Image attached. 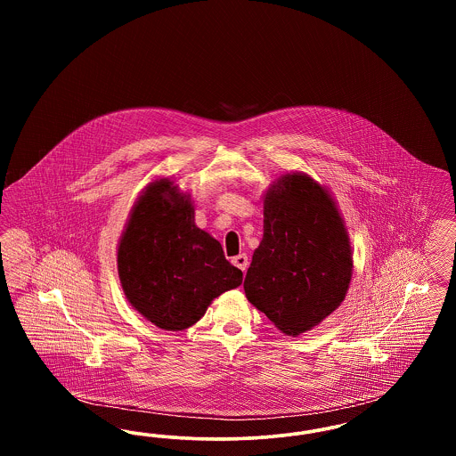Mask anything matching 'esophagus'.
I'll list each match as a JSON object with an SVG mask.
<instances>
[{"instance_id":"34e87169","label":"esophagus","mask_w":456,"mask_h":456,"mask_svg":"<svg viewBox=\"0 0 456 456\" xmlns=\"http://www.w3.org/2000/svg\"><path fill=\"white\" fill-rule=\"evenodd\" d=\"M232 263L238 266V268H240L242 272H246V268H248V265H249V260H248V255H238V256H234L232 258Z\"/></svg>"}]
</instances>
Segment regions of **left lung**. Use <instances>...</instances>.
Listing matches in <instances>:
<instances>
[{"mask_svg": "<svg viewBox=\"0 0 456 456\" xmlns=\"http://www.w3.org/2000/svg\"><path fill=\"white\" fill-rule=\"evenodd\" d=\"M263 208V239L244 292L273 325L296 337L322 323L347 294V231L330 195L301 174L283 175Z\"/></svg>", "mask_w": 456, "mask_h": 456, "instance_id": "obj_1", "label": "left lung"}]
</instances>
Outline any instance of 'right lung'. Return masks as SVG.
<instances>
[{
    "label": "right lung",
    "instance_id": "1",
    "mask_svg": "<svg viewBox=\"0 0 456 456\" xmlns=\"http://www.w3.org/2000/svg\"><path fill=\"white\" fill-rule=\"evenodd\" d=\"M131 305L162 330L195 325L222 292L242 282L217 239L195 225V210L169 181L152 184L131 212L118 249Z\"/></svg>",
    "mask_w": 456,
    "mask_h": 456
}]
</instances>
